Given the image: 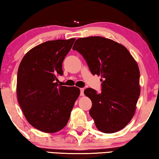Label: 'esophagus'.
I'll list each match as a JSON object with an SVG mask.
<instances>
[{
	"instance_id": "34e87169",
	"label": "esophagus",
	"mask_w": 159,
	"mask_h": 159,
	"mask_svg": "<svg viewBox=\"0 0 159 159\" xmlns=\"http://www.w3.org/2000/svg\"><path fill=\"white\" fill-rule=\"evenodd\" d=\"M80 96H84V88H80Z\"/></svg>"
}]
</instances>
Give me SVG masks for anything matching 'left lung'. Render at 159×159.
Returning a JSON list of instances; mask_svg holds the SVG:
<instances>
[{"label":"left lung","mask_w":159,"mask_h":159,"mask_svg":"<svg viewBox=\"0 0 159 159\" xmlns=\"http://www.w3.org/2000/svg\"><path fill=\"white\" fill-rule=\"evenodd\" d=\"M73 51L81 54L93 75H101V92L88 88L91 100L89 113L97 129L117 132L131 120L140 96V73L137 63L124 46L101 36L80 38Z\"/></svg>","instance_id":"obj_1"}]
</instances>
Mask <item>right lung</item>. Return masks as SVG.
<instances>
[{
	"instance_id": "obj_1",
	"label": "right lung",
	"mask_w": 159,
	"mask_h": 159,
	"mask_svg": "<svg viewBox=\"0 0 159 159\" xmlns=\"http://www.w3.org/2000/svg\"><path fill=\"white\" fill-rule=\"evenodd\" d=\"M75 39L43 43L25 54L17 75L18 103L29 124L46 133L63 129L69 120L79 88L58 84L62 63Z\"/></svg>"
}]
</instances>
